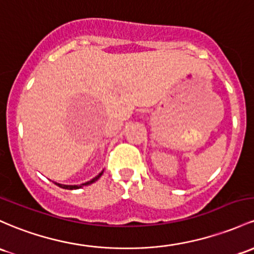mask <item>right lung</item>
<instances>
[{
    "label": "right lung",
    "mask_w": 254,
    "mask_h": 254,
    "mask_svg": "<svg viewBox=\"0 0 254 254\" xmlns=\"http://www.w3.org/2000/svg\"><path fill=\"white\" fill-rule=\"evenodd\" d=\"M102 174H104V171H101V172H100L99 175H97V176H95L94 178H91V180H90V181H88V182L82 183V185H73V186H71V185H60V183H57V182H55V185L59 186L60 188H64V189H69V190H73V189H79V188H82V187H84V186H89V185H91V183L96 182V181L99 180L100 177H101V175H102Z\"/></svg>",
    "instance_id": "right-lung-1"
}]
</instances>
